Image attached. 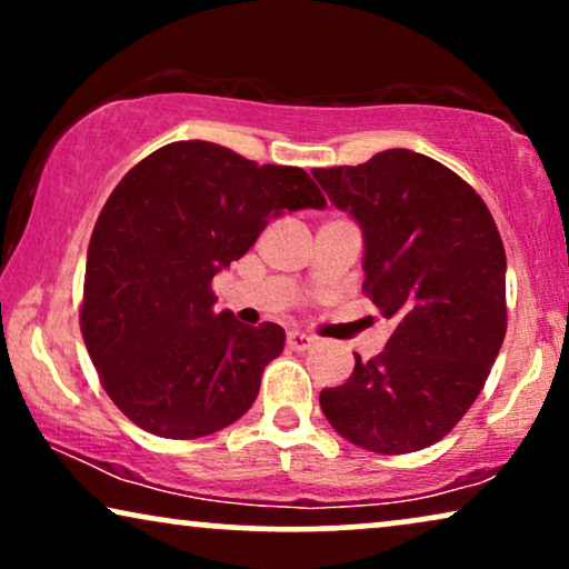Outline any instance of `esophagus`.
Wrapping results in <instances>:
<instances>
[{
	"label": "esophagus",
	"instance_id": "1",
	"mask_svg": "<svg viewBox=\"0 0 569 569\" xmlns=\"http://www.w3.org/2000/svg\"><path fill=\"white\" fill-rule=\"evenodd\" d=\"M313 337H310V333H306V331H290L287 333V347L290 349H298V352H306V349L313 345Z\"/></svg>",
	"mask_w": 569,
	"mask_h": 569
}]
</instances>
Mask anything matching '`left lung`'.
<instances>
[{
	"label": "left lung",
	"mask_w": 569,
	"mask_h": 569,
	"mask_svg": "<svg viewBox=\"0 0 569 569\" xmlns=\"http://www.w3.org/2000/svg\"><path fill=\"white\" fill-rule=\"evenodd\" d=\"M362 230L365 292L393 321L386 349L323 388L333 430L372 453H411L453 430L505 339V248L477 191L438 160L386 150L318 168Z\"/></svg>",
	"instance_id": "obj_1"
}]
</instances>
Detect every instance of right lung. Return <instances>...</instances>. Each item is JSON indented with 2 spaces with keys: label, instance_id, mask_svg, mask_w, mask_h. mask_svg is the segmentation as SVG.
Returning <instances> with one entry per match:
<instances>
[{
  "label": "right lung",
  "instance_id": "obj_1",
  "mask_svg": "<svg viewBox=\"0 0 569 569\" xmlns=\"http://www.w3.org/2000/svg\"><path fill=\"white\" fill-rule=\"evenodd\" d=\"M302 168L256 166L214 142H173L129 170L92 230L82 339L116 407L191 440L251 409L284 349L277 323L214 313L212 277L284 212L323 209Z\"/></svg>",
  "mask_w": 569,
  "mask_h": 569
}]
</instances>
